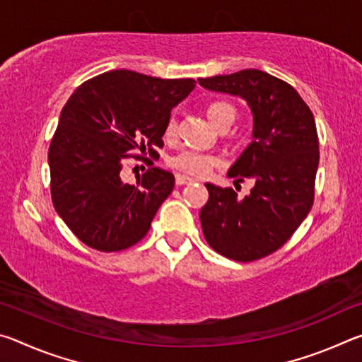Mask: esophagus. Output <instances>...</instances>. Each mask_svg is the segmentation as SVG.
<instances>
[{"label": "esophagus", "mask_w": 362, "mask_h": 362, "mask_svg": "<svg viewBox=\"0 0 362 362\" xmlns=\"http://www.w3.org/2000/svg\"><path fill=\"white\" fill-rule=\"evenodd\" d=\"M194 180L189 179V177L185 175H177L175 177V185L177 187H182V185H189V183H193Z\"/></svg>", "instance_id": "1"}]
</instances>
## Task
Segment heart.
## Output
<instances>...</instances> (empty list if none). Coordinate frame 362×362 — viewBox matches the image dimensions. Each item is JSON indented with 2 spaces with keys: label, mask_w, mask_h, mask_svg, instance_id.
I'll list each match as a JSON object with an SVG mask.
<instances>
[{
  "label": "heart",
  "mask_w": 362,
  "mask_h": 362,
  "mask_svg": "<svg viewBox=\"0 0 362 362\" xmlns=\"http://www.w3.org/2000/svg\"><path fill=\"white\" fill-rule=\"evenodd\" d=\"M207 118H209V121L217 127V129H220V127L225 124H233V121L236 119V108L226 102H216L207 107ZM175 136L177 119L174 116H170L166 122V127H164V139L170 142V140L175 139ZM168 164L170 169H174L180 174H185L189 177H203L209 173L214 166H217L218 159L214 155H209V153L183 150L180 153H177L175 156L169 158Z\"/></svg>",
  "instance_id": "1"
}]
</instances>
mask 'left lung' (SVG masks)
I'll list each match as a JSON object with an SVG mask.
<instances>
[{"label": "left lung", "mask_w": 362, "mask_h": 362, "mask_svg": "<svg viewBox=\"0 0 362 362\" xmlns=\"http://www.w3.org/2000/svg\"><path fill=\"white\" fill-rule=\"evenodd\" d=\"M209 90L240 95L254 113V140L228 170L252 179L250 194L206 183L209 199L199 218L209 246L226 259L254 262L291 240L315 201L320 164L315 116L296 89L262 70L199 78Z\"/></svg>", "instance_id": "left-lung-1"}]
</instances>
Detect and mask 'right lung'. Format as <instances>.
Returning <instances> with one entry per match:
<instances>
[{
	"label": "right lung",
	"instance_id": "obj_1",
	"mask_svg": "<svg viewBox=\"0 0 362 362\" xmlns=\"http://www.w3.org/2000/svg\"><path fill=\"white\" fill-rule=\"evenodd\" d=\"M194 79H163L112 70L78 86L60 113L49 145L52 204L86 246L116 252L148 233L175 179L153 168L136 186L120 180L131 151L163 148L173 108L194 89Z\"/></svg>",
	"mask_w": 362,
	"mask_h": 362
}]
</instances>
